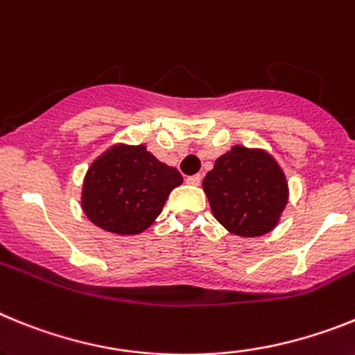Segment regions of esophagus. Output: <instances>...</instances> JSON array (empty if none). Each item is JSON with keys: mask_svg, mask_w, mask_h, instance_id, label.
Here are the masks:
<instances>
[{"mask_svg": "<svg viewBox=\"0 0 355 355\" xmlns=\"http://www.w3.org/2000/svg\"><path fill=\"white\" fill-rule=\"evenodd\" d=\"M186 182L189 186H200L202 184V177L200 175H191V177L186 178Z\"/></svg>", "mask_w": 355, "mask_h": 355, "instance_id": "esophagus-1", "label": "esophagus"}]
</instances>
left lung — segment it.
I'll use <instances>...</instances> for the list:
<instances>
[{
	"label": "left lung",
	"mask_w": 355,
	"mask_h": 355,
	"mask_svg": "<svg viewBox=\"0 0 355 355\" xmlns=\"http://www.w3.org/2000/svg\"><path fill=\"white\" fill-rule=\"evenodd\" d=\"M202 187L212 216L230 234L259 237L271 232L289 200L284 169L263 148L234 144L218 157Z\"/></svg>",
	"instance_id": "8db88e82"
}]
</instances>
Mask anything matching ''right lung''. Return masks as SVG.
Masks as SVG:
<instances>
[{
	"instance_id": "1",
	"label": "right lung",
	"mask_w": 355,
	"mask_h": 355,
	"mask_svg": "<svg viewBox=\"0 0 355 355\" xmlns=\"http://www.w3.org/2000/svg\"><path fill=\"white\" fill-rule=\"evenodd\" d=\"M184 182L144 144L116 143L92 160L82 184V211L105 232L135 236L153 225L169 193Z\"/></svg>"
}]
</instances>
